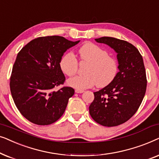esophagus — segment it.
I'll list each match as a JSON object with an SVG mask.
<instances>
[{
    "mask_svg": "<svg viewBox=\"0 0 159 159\" xmlns=\"http://www.w3.org/2000/svg\"><path fill=\"white\" fill-rule=\"evenodd\" d=\"M83 92H84L83 90H79V89H76L75 90V93H82Z\"/></svg>",
    "mask_w": 159,
    "mask_h": 159,
    "instance_id": "1",
    "label": "esophagus"
}]
</instances>
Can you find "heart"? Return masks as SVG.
<instances>
[{
    "label": "heart",
    "instance_id": "obj_1",
    "mask_svg": "<svg viewBox=\"0 0 159 159\" xmlns=\"http://www.w3.org/2000/svg\"><path fill=\"white\" fill-rule=\"evenodd\" d=\"M78 53L80 61L88 65L84 69L85 75L69 80V85L82 90L95 84L98 88H103L114 81L118 74V63L116 58L108 55L106 49L88 42L80 48ZM60 67L65 75L72 77L77 73L79 63L73 53H66L61 58Z\"/></svg>",
    "mask_w": 159,
    "mask_h": 159
}]
</instances>
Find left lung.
I'll return each instance as SVG.
<instances>
[{
  "label": "left lung",
  "instance_id": "1",
  "mask_svg": "<svg viewBox=\"0 0 159 159\" xmlns=\"http://www.w3.org/2000/svg\"><path fill=\"white\" fill-rule=\"evenodd\" d=\"M95 40L115 50L119 71L111 83L93 93L89 111L99 125L116 127L129 120L142 103L147 87L144 63L138 48L127 41L111 37Z\"/></svg>",
  "mask_w": 159,
  "mask_h": 159
}]
</instances>
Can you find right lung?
Returning a JSON list of instances; mask_svg holds the SVG:
<instances>
[{"mask_svg":"<svg viewBox=\"0 0 159 159\" xmlns=\"http://www.w3.org/2000/svg\"><path fill=\"white\" fill-rule=\"evenodd\" d=\"M72 42L61 36L40 37L30 41L17 54L10 77V90L16 108L24 117L38 125H49L59 119L69 98L75 93L64 84L66 77L61 58Z\"/></svg>","mask_w":159,"mask_h":159,"instance_id":"obj_1","label":"right lung"}]
</instances>
